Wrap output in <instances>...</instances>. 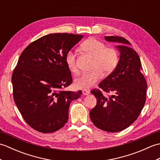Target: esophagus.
<instances>
[{
  "label": "esophagus",
  "instance_id": "34e87169",
  "mask_svg": "<svg viewBox=\"0 0 160 160\" xmlns=\"http://www.w3.org/2000/svg\"><path fill=\"white\" fill-rule=\"evenodd\" d=\"M82 94L84 96H88V95L89 94V92L87 89H84L82 90Z\"/></svg>",
  "mask_w": 160,
  "mask_h": 160
}]
</instances>
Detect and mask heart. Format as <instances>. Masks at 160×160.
I'll return each mask as SVG.
<instances>
[{
  "instance_id": "heart-1",
  "label": "heart",
  "mask_w": 160,
  "mask_h": 160,
  "mask_svg": "<svg viewBox=\"0 0 160 160\" xmlns=\"http://www.w3.org/2000/svg\"><path fill=\"white\" fill-rule=\"evenodd\" d=\"M80 49L93 57L91 64L92 71L83 73L75 80L74 85L78 89H88L99 81L102 74L107 76L116 68L119 56L117 50L113 47H106L105 44L95 38H90L80 45ZM68 69L72 73L76 74L78 69L76 64V56L73 52H68L65 56Z\"/></svg>"
}]
</instances>
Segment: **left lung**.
Segmentation results:
<instances>
[{
    "label": "left lung",
    "mask_w": 160,
    "mask_h": 160,
    "mask_svg": "<svg viewBox=\"0 0 160 160\" xmlns=\"http://www.w3.org/2000/svg\"><path fill=\"white\" fill-rule=\"evenodd\" d=\"M108 42L121 43L116 47L120 52L116 68L98 84L108 98L99 89L91 93L97 104L90 111L91 120L98 128L107 132H119L137 120L146 102L147 84L142 73L140 58L131 43L120 36H105Z\"/></svg>",
    "instance_id": "1"
}]
</instances>
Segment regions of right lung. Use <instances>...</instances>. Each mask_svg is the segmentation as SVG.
<instances>
[{"mask_svg": "<svg viewBox=\"0 0 160 160\" xmlns=\"http://www.w3.org/2000/svg\"><path fill=\"white\" fill-rule=\"evenodd\" d=\"M83 38L67 33H50L23 50L12 74L13 96L25 121L37 131L48 133L63 127L71 101L82 91H63L72 83L65 56Z\"/></svg>", "mask_w": 160, "mask_h": 160, "instance_id": "obj_1", "label": "right lung"}]
</instances>
